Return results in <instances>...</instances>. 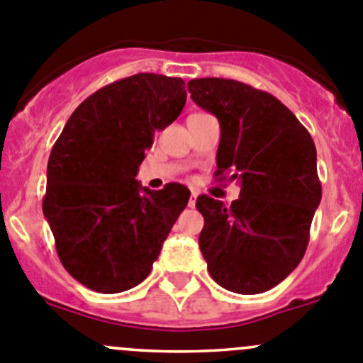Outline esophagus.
I'll list each match as a JSON object with an SVG mask.
<instances>
[{"instance_id": "34e87169", "label": "esophagus", "mask_w": 363, "mask_h": 363, "mask_svg": "<svg viewBox=\"0 0 363 363\" xmlns=\"http://www.w3.org/2000/svg\"><path fill=\"white\" fill-rule=\"evenodd\" d=\"M196 199H197V194H196V192L190 194V199H189V206H190V208L196 206Z\"/></svg>"}]
</instances>
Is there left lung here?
Wrapping results in <instances>:
<instances>
[{
  "label": "left lung",
  "mask_w": 363,
  "mask_h": 363,
  "mask_svg": "<svg viewBox=\"0 0 363 363\" xmlns=\"http://www.w3.org/2000/svg\"><path fill=\"white\" fill-rule=\"evenodd\" d=\"M199 107L220 123L218 182L236 180L240 197L225 206L199 196V249L211 279L240 295L284 281L302 261L321 201L315 146L307 128L274 95L233 79H192Z\"/></svg>",
  "instance_id": "left-lung-1"
}]
</instances>
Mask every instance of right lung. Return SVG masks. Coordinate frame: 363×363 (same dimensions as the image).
<instances>
[{
	"label": "right lung",
	"instance_id": "right-lung-1",
	"mask_svg": "<svg viewBox=\"0 0 363 363\" xmlns=\"http://www.w3.org/2000/svg\"><path fill=\"white\" fill-rule=\"evenodd\" d=\"M180 77L135 74L89 95L68 118L48 162L42 210L65 270L93 291L121 293L152 272L190 190L135 180L155 132L185 106Z\"/></svg>",
	"mask_w": 363,
	"mask_h": 363
}]
</instances>
